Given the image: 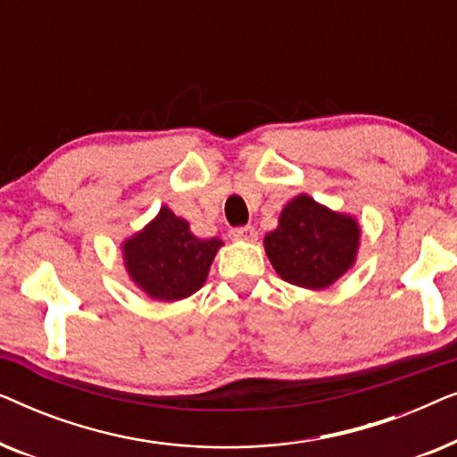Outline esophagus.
<instances>
[{
	"label": "esophagus",
	"instance_id": "1",
	"mask_svg": "<svg viewBox=\"0 0 457 457\" xmlns=\"http://www.w3.org/2000/svg\"><path fill=\"white\" fill-rule=\"evenodd\" d=\"M230 237L233 239H241V241H255L258 239V230L253 227H237L230 230Z\"/></svg>",
	"mask_w": 457,
	"mask_h": 457
}]
</instances>
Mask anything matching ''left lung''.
<instances>
[{
  "label": "left lung",
  "instance_id": "obj_1",
  "mask_svg": "<svg viewBox=\"0 0 457 457\" xmlns=\"http://www.w3.org/2000/svg\"><path fill=\"white\" fill-rule=\"evenodd\" d=\"M358 241L360 228L353 218L299 195L280 212L278 228L266 235L264 247L287 283L324 289L353 264Z\"/></svg>",
  "mask_w": 457,
  "mask_h": 457
}]
</instances>
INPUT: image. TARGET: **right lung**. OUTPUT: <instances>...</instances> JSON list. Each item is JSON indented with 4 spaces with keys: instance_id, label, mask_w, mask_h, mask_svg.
Returning <instances> with one entry per match:
<instances>
[{
    "instance_id": "add662e5",
    "label": "right lung",
    "mask_w": 457,
    "mask_h": 457,
    "mask_svg": "<svg viewBox=\"0 0 457 457\" xmlns=\"http://www.w3.org/2000/svg\"><path fill=\"white\" fill-rule=\"evenodd\" d=\"M220 239H199L189 224L162 208L155 220L124 243L130 278L160 302L189 297L204 285Z\"/></svg>"
}]
</instances>
